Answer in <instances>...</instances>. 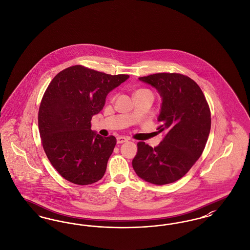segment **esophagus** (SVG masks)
<instances>
[{"instance_id":"obj_1","label":"esophagus","mask_w":250,"mask_h":250,"mask_svg":"<svg viewBox=\"0 0 250 250\" xmlns=\"http://www.w3.org/2000/svg\"><path fill=\"white\" fill-rule=\"evenodd\" d=\"M127 140H127L125 137H118V138H117V143H118V144H121V143L126 142Z\"/></svg>"}]
</instances>
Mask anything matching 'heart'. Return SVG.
<instances>
[{"label":"heart","instance_id":"obj_1","mask_svg":"<svg viewBox=\"0 0 250 250\" xmlns=\"http://www.w3.org/2000/svg\"><path fill=\"white\" fill-rule=\"evenodd\" d=\"M138 91H140V90H138Z\"/></svg>","mask_w":250,"mask_h":250}]
</instances>
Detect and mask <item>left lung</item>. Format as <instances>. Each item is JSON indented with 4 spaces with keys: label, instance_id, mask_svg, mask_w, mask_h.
<instances>
[{
    "label": "left lung",
    "instance_id": "1",
    "mask_svg": "<svg viewBox=\"0 0 250 250\" xmlns=\"http://www.w3.org/2000/svg\"><path fill=\"white\" fill-rule=\"evenodd\" d=\"M162 97L158 132L166 136L152 148L138 143L132 161L137 175L145 181L164 185L181 179L198 160L211 127L209 106L199 85L180 73H154L140 77Z\"/></svg>",
    "mask_w": 250,
    "mask_h": 250
}]
</instances>
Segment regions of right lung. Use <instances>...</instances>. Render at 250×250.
Returning <instances> with one entry per match:
<instances>
[{
    "label": "right lung",
    "mask_w": 250,
    "mask_h": 250,
    "mask_svg": "<svg viewBox=\"0 0 250 250\" xmlns=\"http://www.w3.org/2000/svg\"><path fill=\"white\" fill-rule=\"evenodd\" d=\"M128 78L75 65L51 81L41 101L38 125L44 152L65 180L88 185L104 176L116 139L92 131L91 119L103 109L109 92Z\"/></svg>",
    "instance_id": "right-lung-1"
}]
</instances>
